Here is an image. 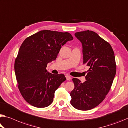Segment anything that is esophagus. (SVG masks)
<instances>
[{
	"mask_svg": "<svg viewBox=\"0 0 128 128\" xmlns=\"http://www.w3.org/2000/svg\"><path fill=\"white\" fill-rule=\"evenodd\" d=\"M66 80H70V79H71V77H70V76H69V75H68V74L66 75Z\"/></svg>",
	"mask_w": 128,
	"mask_h": 128,
	"instance_id": "esophagus-1",
	"label": "esophagus"
}]
</instances>
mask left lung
I'll return each mask as SVG.
<instances>
[{"label":"left lung","mask_w":128,"mask_h":128,"mask_svg":"<svg viewBox=\"0 0 128 128\" xmlns=\"http://www.w3.org/2000/svg\"><path fill=\"white\" fill-rule=\"evenodd\" d=\"M82 46L83 64L90 66L86 81L73 78L74 88L70 93V104L74 108L88 110L104 100L116 73L113 50L108 42L92 31L76 32Z\"/></svg>","instance_id":"8db88e82"}]
</instances>
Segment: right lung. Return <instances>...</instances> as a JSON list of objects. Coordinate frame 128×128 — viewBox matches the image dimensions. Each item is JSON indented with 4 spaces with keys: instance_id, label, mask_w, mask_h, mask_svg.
<instances>
[{
    "instance_id": "add662e5",
    "label": "right lung",
    "mask_w": 128,
    "mask_h": 128,
    "mask_svg": "<svg viewBox=\"0 0 128 128\" xmlns=\"http://www.w3.org/2000/svg\"><path fill=\"white\" fill-rule=\"evenodd\" d=\"M74 39L68 32L42 30L24 40L15 59L18 86L24 100L32 106L45 108L52 104L54 92L66 78L46 70L62 46Z\"/></svg>"
}]
</instances>
